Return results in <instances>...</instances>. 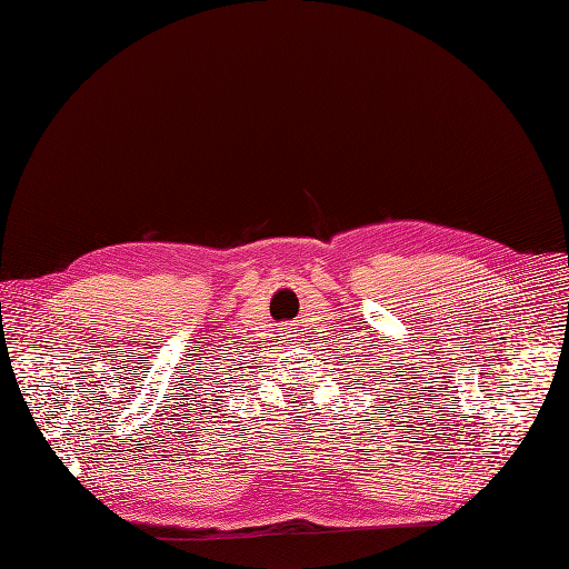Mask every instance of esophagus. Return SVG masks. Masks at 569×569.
<instances>
[{
    "mask_svg": "<svg viewBox=\"0 0 569 569\" xmlns=\"http://www.w3.org/2000/svg\"><path fill=\"white\" fill-rule=\"evenodd\" d=\"M281 330H283V338H286V340H290V338H296V332H298V330H296V328H292V326H286V328H281Z\"/></svg>",
    "mask_w": 569,
    "mask_h": 569,
    "instance_id": "esophagus-1",
    "label": "esophagus"
}]
</instances>
